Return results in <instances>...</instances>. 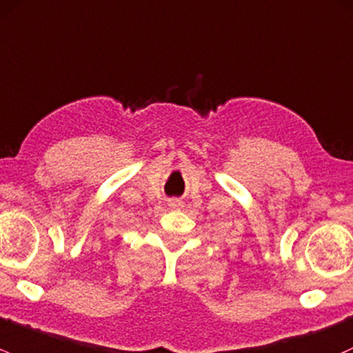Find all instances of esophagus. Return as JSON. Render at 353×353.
Returning <instances> with one entry per match:
<instances>
[{"label": "esophagus", "instance_id": "esophagus-1", "mask_svg": "<svg viewBox=\"0 0 353 353\" xmlns=\"http://www.w3.org/2000/svg\"><path fill=\"white\" fill-rule=\"evenodd\" d=\"M168 205H170V207H173V209H180V207L183 205V203H181L180 201H176V199H173V201H170V202H168Z\"/></svg>", "mask_w": 353, "mask_h": 353}]
</instances>
